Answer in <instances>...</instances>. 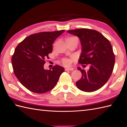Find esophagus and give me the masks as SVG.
Masks as SVG:
<instances>
[{
    "label": "esophagus",
    "mask_w": 127,
    "mask_h": 127,
    "mask_svg": "<svg viewBox=\"0 0 127 127\" xmlns=\"http://www.w3.org/2000/svg\"><path fill=\"white\" fill-rule=\"evenodd\" d=\"M73 68H66L65 69V71H71V70H73Z\"/></svg>",
    "instance_id": "1"
}]
</instances>
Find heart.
Instances as JSON below:
<instances>
[{
	"mask_svg": "<svg viewBox=\"0 0 127 127\" xmlns=\"http://www.w3.org/2000/svg\"><path fill=\"white\" fill-rule=\"evenodd\" d=\"M73 38H76L77 37H75V36H72V37H69L68 38H67V39H73ZM66 39V40H67ZM62 63H63L64 65L65 66H69L70 65V64L71 63V61L68 58H64L62 59Z\"/></svg>",
	"mask_w": 127,
	"mask_h": 127,
	"instance_id": "b5f03b06",
	"label": "heart"
}]
</instances>
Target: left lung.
<instances>
[{
	"instance_id": "1",
	"label": "left lung",
	"mask_w": 127,
	"mask_h": 127,
	"mask_svg": "<svg viewBox=\"0 0 127 127\" xmlns=\"http://www.w3.org/2000/svg\"><path fill=\"white\" fill-rule=\"evenodd\" d=\"M67 32L80 38L82 49L79 63L90 65L88 71L77 68L82 77L76 82L77 87L87 92L99 90L107 82L114 70L115 57L111 44L103 35L93 29L81 28Z\"/></svg>"
}]
</instances>
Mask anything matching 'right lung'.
<instances>
[{
    "label": "right lung",
    "mask_w": 127,
    "mask_h": 127,
    "mask_svg": "<svg viewBox=\"0 0 127 127\" xmlns=\"http://www.w3.org/2000/svg\"><path fill=\"white\" fill-rule=\"evenodd\" d=\"M65 30L43 32L31 34L19 44L11 58L14 74L19 81L29 91L42 94L55 87L64 71L63 67L56 65L45 70L46 59L52 53L55 40Z\"/></svg>",
    "instance_id": "add662e5"
}]
</instances>
